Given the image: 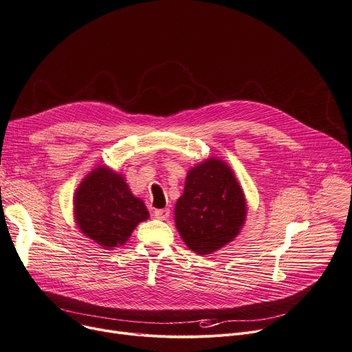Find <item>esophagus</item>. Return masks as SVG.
I'll return each mask as SVG.
<instances>
[{"instance_id": "obj_1", "label": "esophagus", "mask_w": 352, "mask_h": 352, "mask_svg": "<svg viewBox=\"0 0 352 352\" xmlns=\"http://www.w3.org/2000/svg\"><path fill=\"white\" fill-rule=\"evenodd\" d=\"M154 217H155L157 219L166 221V219L170 217V209H155V210H154Z\"/></svg>"}]
</instances>
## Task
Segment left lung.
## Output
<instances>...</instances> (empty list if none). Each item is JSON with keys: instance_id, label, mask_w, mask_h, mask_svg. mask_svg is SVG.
Returning <instances> with one entry per match:
<instances>
[{"instance_id": "obj_1", "label": "left lung", "mask_w": 352, "mask_h": 352, "mask_svg": "<svg viewBox=\"0 0 352 352\" xmlns=\"http://www.w3.org/2000/svg\"><path fill=\"white\" fill-rule=\"evenodd\" d=\"M174 214L185 245L198 254H210L239 235L248 209L232 168L210 157L188 171Z\"/></svg>"}]
</instances>
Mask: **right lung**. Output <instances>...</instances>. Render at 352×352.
Instances as JSON below:
<instances>
[{"mask_svg": "<svg viewBox=\"0 0 352 352\" xmlns=\"http://www.w3.org/2000/svg\"><path fill=\"white\" fill-rule=\"evenodd\" d=\"M74 205L75 221L83 235L103 249L124 245L135 226L150 217L144 202L131 194L124 177L106 166L85 177Z\"/></svg>", "mask_w": 352, "mask_h": 352, "instance_id": "obj_1", "label": "right lung"}]
</instances>
